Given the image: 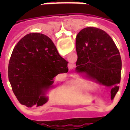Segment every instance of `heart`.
I'll list each match as a JSON object with an SVG mask.
<instances>
[{
    "label": "heart",
    "instance_id": "obj_1",
    "mask_svg": "<svg viewBox=\"0 0 130 130\" xmlns=\"http://www.w3.org/2000/svg\"><path fill=\"white\" fill-rule=\"evenodd\" d=\"M77 85L81 87L89 88L93 87V82L91 79H79V81H77Z\"/></svg>",
    "mask_w": 130,
    "mask_h": 130
}]
</instances>
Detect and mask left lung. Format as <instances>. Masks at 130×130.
Segmentation results:
<instances>
[{"instance_id": "left-lung-1", "label": "left lung", "mask_w": 130, "mask_h": 130, "mask_svg": "<svg viewBox=\"0 0 130 130\" xmlns=\"http://www.w3.org/2000/svg\"><path fill=\"white\" fill-rule=\"evenodd\" d=\"M76 71L91 76L101 84L111 88L113 100L118 91L122 61L111 37L97 28L82 29L76 38Z\"/></svg>"}]
</instances>
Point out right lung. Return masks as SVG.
Here are the masks:
<instances>
[{"instance_id": "obj_1", "label": "right lung", "mask_w": 130, "mask_h": 130, "mask_svg": "<svg viewBox=\"0 0 130 130\" xmlns=\"http://www.w3.org/2000/svg\"><path fill=\"white\" fill-rule=\"evenodd\" d=\"M68 63L45 35L32 32L21 38L13 49L8 66L9 81L20 104L27 107L44 104L48 100L46 90L55 76L68 72Z\"/></svg>"}]
</instances>
